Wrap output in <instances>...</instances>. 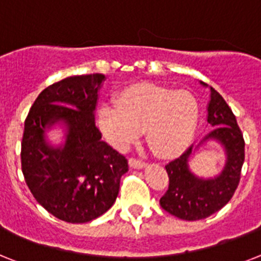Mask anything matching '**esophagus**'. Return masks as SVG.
<instances>
[{
  "instance_id": "1",
  "label": "esophagus",
  "mask_w": 261,
  "mask_h": 261,
  "mask_svg": "<svg viewBox=\"0 0 261 261\" xmlns=\"http://www.w3.org/2000/svg\"><path fill=\"white\" fill-rule=\"evenodd\" d=\"M128 163H130L131 167H134V168H143L144 166H146V162L142 161V159H137V158L134 156L130 158Z\"/></svg>"
}]
</instances>
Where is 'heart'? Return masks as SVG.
<instances>
[{
	"label": "heart",
	"mask_w": 261,
	"mask_h": 261,
	"mask_svg": "<svg viewBox=\"0 0 261 261\" xmlns=\"http://www.w3.org/2000/svg\"><path fill=\"white\" fill-rule=\"evenodd\" d=\"M117 103L100 106L99 124L107 139L120 150L147 130L151 148L158 155L171 156L187 147L198 128L200 107L190 91L137 85L123 90Z\"/></svg>",
	"instance_id": "obj_1"
}]
</instances>
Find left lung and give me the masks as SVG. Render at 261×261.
<instances>
[{
  "label": "left lung",
  "mask_w": 261,
  "mask_h": 261,
  "mask_svg": "<svg viewBox=\"0 0 261 261\" xmlns=\"http://www.w3.org/2000/svg\"><path fill=\"white\" fill-rule=\"evenodd\" d=\"M204 85V82H201ZM207 122L214 128L205 139H216L224 146L227 162L215 179H199L190 172L187 161L192 147L166 164L168 188L161 198L164 211L183 220L194 222L211 216L223 208L235 194L244 163V138L236 117L223 97L211 87Z\"/></svg>",
  "instance_id": "8db88e82"
}]
</instances>
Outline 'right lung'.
Returning a JSON list of instances; mask_svg holds the SVG:
<instances>
[{
	"instance_id": "obj_1",
	"label": "right lung",
	"mask_w": 261,
	"mask_h": 261,
	"mask_svg": "<svg viewBox=\"0 0 261 261\" xmlns=\"http://www.w3.org/2000/svg\"><path fill=\"white\" fill-rule=\"evenodd\" d=\"M103 74L65 78L46 87L25 119L21 167L30 192L43 208L67 223L103 215L119 192L127 159L100 141L94 110ZM58 120L69 127L67 143L51 149L43 130Z\"/></svg>"
}]
</instances>
